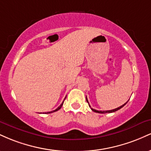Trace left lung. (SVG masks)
I'll use <instances>...</instances> for the list:
<instances>
[{"instance_id": "8db88e82", "label": "left lung", "mask_w": 151, "mask_h": 151, "mask_svg": "<svg viewBox=\"0 0 151 151\" xmlns=\"http://www.w3.org/2000/svg\"><path fill=\"white\" fill-rule=\"evenodd\" d=\"M86 101H87V103L89 104V101H88L87 98H86ZM126 103H127V102H126ZM126 103L124 104H123L122 106H121L118 107V108H116V109H112V110H109V111H97V110H96V109H92V108H91V106L89 105V106L90 108H91V110L93 111L96 112V113H99V114H106V113H112V112L116 111L119 110V109L122 108L123 106H125V105L126 104Z\"/></svg>"}]
</instances>
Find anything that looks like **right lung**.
Returning a JSON list of instances; mask_svg holds the SVG:
<instances>
[{
    "instance_id": "obj_1",
    "label": "right lung",
    "mask_w": 151,
    "mask_h": 151,
    "mask_svg": "<svg viewBox=\"0 0 151 151\" xmlns=\"http://www.w3.org/2000/svg\"><path fill=\"white\" fill-rule=\"evenodd\" d=\"M65 99H66V97L65 98ZM63 103H64V101H63V102H62V103L61 104H60V106H58V109H55V110H54V111H52L45 112V114H50V113H53V112H55V111H57L60 110V109H61V107L62 106V105H63Z\"/></svg>"
}]
</instances>
